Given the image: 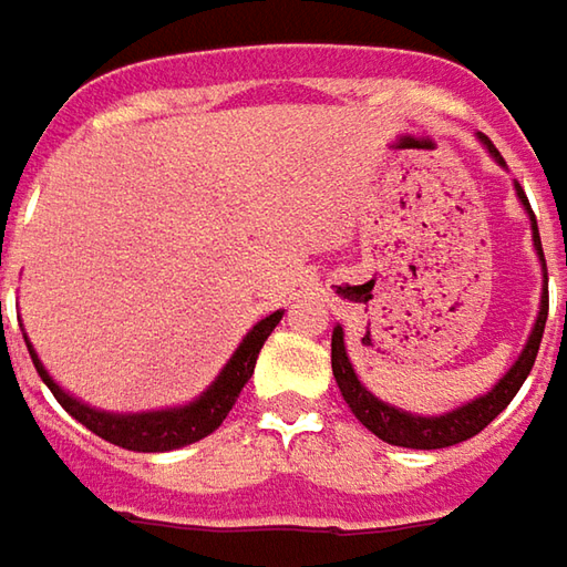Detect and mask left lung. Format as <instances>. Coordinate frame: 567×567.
Returning <instances> with one entry per match:
<instances>
[{
  "instance_id": "1",
  "label": "left lung",
  "mask_w": 567,
  "mask_h": 567,
  "mask_svg": "<svg viewBox=\"0 0 567 567\" xmlns=\"http://www.w3.org/2000/svg\"><path fill=\"white\" fill-rule=\"evenodd\" d=\"M483 144L489 147V153L496 156L498 163H505V159L498 156V150L493 147L486 137H483ZM517 197H520V204L530 209V204H527V197H524L520 187H517ZM530 225H534V245H537V254L543 257V245H539L537 216H534V209H530ZM543 266H546V260H543ZM546 313H549V295L543 298L537 326H534V332H530V342L524 344L520 358H517L515 367L496 382V389L486 392L483 399L471 401V404H464L458 411H452V414H442V417L404 414L399 408H389L385 401L373 399V395L361 385V380L354 377V367H351L348 354H344L342 326H336V332H332V373H336V382H339V389H342V399L348 401V408L354 411V417L361 420L370 433H377L382 442H389V445H404V449H445V445H458V442L477 436L483 426H489V423L508 408V401L515 399L517 389L524 385L530 367L537 361L539 342H543V329H546Z\"/></svg>"
}]
</instances>
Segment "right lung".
<instances>
[{
  "mask_svg": "<svg viewBox=\"0 0 567 567\" xmlns=\"http://www.w3.org/2000/svg\"><path fill=\"white\" fill-rule=\"evenodd\" d=\"M282 320V310L269 313L266 320H260L247 339L238 344V351L231 354V361L225 363V370L219 373V380L206 389L204 395L197 401H190L185 408H175V411H153V414H106V411H93L87 404L74 401L65 395L55 382L50 380V373L43 370V363L37 361L33 348L28 344L30 361L37 367L40 380L50 385V392L55 401L69 411L71 417L78 423H84L90 433H96L100 440L112 442V445H122L131 452H172V449H182L190 442L204 440L213 430L223 426V420L228 417L231 404L238 401L241 389L247 380L254 377V367H257V354L269 339V332L276 329V322ZM28 342V339H24Z\"/></svg>",
  "mask_w": 567,
  "mask_h": 567,
  "instance_id": "obj_1",
  "label": "right lung"
}]
</instances>
